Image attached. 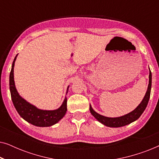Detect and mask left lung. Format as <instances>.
Segmentation results:
<instances>
[{"instance_id": "left-lung-1", "label": "left lung", "mask_w": 159, "mask_h": 159, "mask_svg": "<svg viewBox=\"0 0 159 159\" xmlns=\"http://www.w3.org/2000/svg\"><path fill=\"white\" fill-rule=\"evenodd\" d=\"M151 83H152V75L151 71L150 70L149 73V84L148 86L147 92L145 93L144 98H143V101L141 103L139 104V106L137 107L135 109L132 111L129 114L125 115V116L115 117V118H111V117H106L102 115L98 114L93 109L92 106L90 105V111L91 114L97 119L98 121H100L103 125L107 126L109 127H120L123 126L127 125L133 122L136 121L139 117H140L144 111L145 108L147 107L148 103L150 98V95H151Z\"/></svg>"}]
</instances>
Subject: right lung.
Returning a JSON list of instances; mask_svg holds the SVG:
<instances>
[{
	"instance_id": "1",
	"label": "right lung",
	"mask_w": 159,
	"mask_h": 159,
	"mask_svg": "<svg viewBox=\"0 0 159 159\" xmlns=\"http://www.w3.org/2000/svg\"><path fill=\"white\" fill-rule=\"evenodd\" d=\"M16 56L17 55L13 61L9 76L11 96L12 102L14 103L15 108L19 113V114L20 115V116L22 117L25 121L34 126H37V127H51V126L55 125L66 114L67 111L66 98H65L62 105L58 109L53 111L39 109L22 98L17 92L14 83V67ZM68 88H67V91H68Z\"/></svg>"
}]
</instances>
